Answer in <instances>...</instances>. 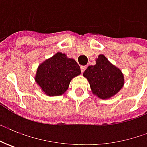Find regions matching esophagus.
<instances>
[{"mask_svg":"<svg viewBox=\"0 0 147 147\" xmlns=\"http://www.w3.org/2000/svg\"><path fill=\"white\" fill-rule=\"evenodd\" d=\"M86 69H87V65H82L81 66V71H82V73H83Z\"/></svg>","mask_w":147,"mask_h":147,"instance_id":"1","label":"esophagus"}]
</instances>
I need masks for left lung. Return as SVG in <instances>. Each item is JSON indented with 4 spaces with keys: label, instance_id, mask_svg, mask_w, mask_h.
Returning <instances> with one entry per match:
<instances>
[{
    "label": "left lung",
    "instance_id": "8db88e82",
    "mask_svg": "<svg viewBox=\"0 0 147 147\" xmlns=\"http://www.w3.org/2000/svg\"><path fill=\"white\" fill-rule=\"evenodd\" d=\"M83 76L88 79L92 92L103 100L114 96L124 84L122 71L112 65L104 55H99L96 65L88 66Z\"/></svg>",
    "mask_w": 147,
    "mask_h": 147
}]
</instances>
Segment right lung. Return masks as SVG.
Here are the masks:
<instances>
[{
	"label": "right lung",
	"mask_w": 147,
	"mask_h": 147,
	"mask_svg": "<svg viewBox=\"0 0 147 147\" xmlns=\"http://www.w3.org/2000/svg\"><path fill=\"white\" fill-rule=\"evenodd\" d=\"M80 74V67L74 59L57 52L38 66L35 81L46 95L57 96L65 93L71 80Z\"/></svg>",
	"instance_id": "obj_1"
}]
</instances>
